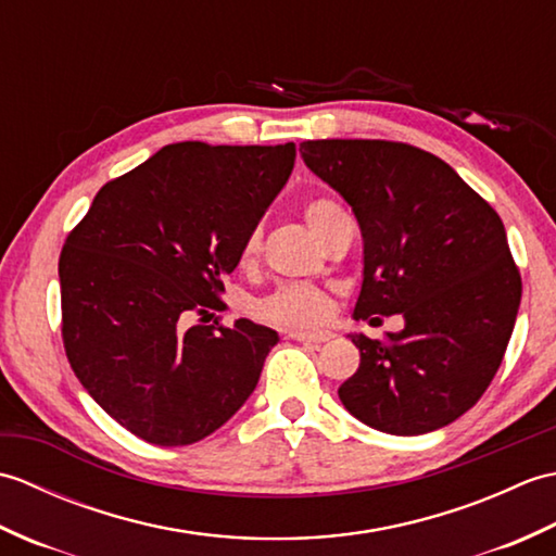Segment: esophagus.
Segmentation results:
<instances>
[{
    "label": "esophagus",
    "mask_w": 556,
    "mask_h": 556,
    "mask_svg": "<svg viewBox=\"0 0 556 556\" xmlns=\"http://www.w3.org/2000/svg\"><path fill=\"white\" fill-rule=\"evenodd\" d=\"M289 337L296 339V341H308V344H325V341H329L334 334L327 332V329H315V332H303V329H293V332H289Z\"/></svg>",
    "instance_id": "obj_1"
}]
</instances>
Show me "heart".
Listing matches in <instances>:
<instances>
[{
  "label": "heart",
  "instance_id": "b5f03b06",
  "mask_svg": "<svg viewBox=\"0 0 556 556\" xmlns=\"http://www.w3.org/2000/svg\"><path fill=\"white\" fill-rule=\"evenodd\" d=\"M341 212L344 210H341L334 200L311 198L303 207V217L308 222V227L315 231V236H320L329 227V222H332L337 215H341ZM257 251H260V229H253L248 231L239 251L241 265H251L257 257ZM329 311H332V296L315 285H285L277 291H271L263 301H257L255 305V313L260 320L287 325V327L317 325L325 320Z\"/></svg>",
  "mask_w": 556,
  "mask_h": 556
}]
</instances>
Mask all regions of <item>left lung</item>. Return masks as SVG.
I'll use <instances>...</instances> for the list:
<instances>
[{
  "label": "left lung",
  "mask_w": 556,
  "mask_h": 556,
  "mask_svg": "<svg viewBox=\"0 0 556 556\" xmlns=\"http://www.w3.org/2000/svg\"><path fill=\"white\" fill-rule=\"evenodd\" d=\"M301 155L358 219L353 317L406 320L384 339L351 334L361 365L341 404L389 434L444 428L485 394L514 332L523 287L500 215L444 160L399 140H305Z\"/></svg>",
  "instance_id": "8db88e82"
}]
</instances>
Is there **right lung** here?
<instances>
[{
	"label": "right lung",
	"instance_id": "1",
	"mask_svg": "<svg viewBox=\"0 0 556 556\" xmlns=\"http://www.w3.org/2000/svg\"><path fill=\"white\" fill-rule=\"evenodd\" d=\"M293 160V143L167 146L104 184L68 231L59 255L66 358L140 440L193 444L253 394L275 329L203 320L224 311L222 279ZM193 314L201 325L188 328Z\"/></svg>",
	"mask_w": 556,
	"mask_h": 556
}]
</instances>
